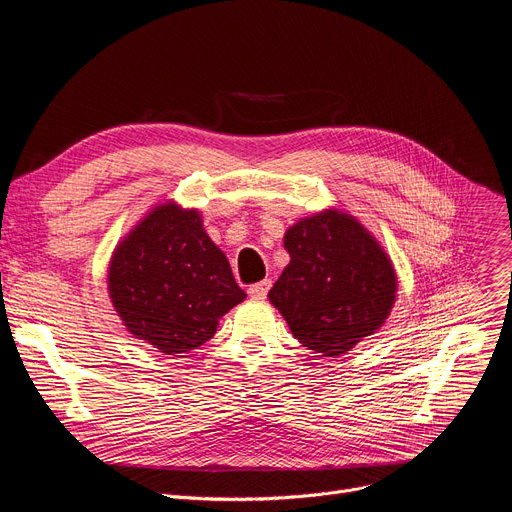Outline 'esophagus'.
Wrapping results in <instances>:
<instances>
[{
	"label": "esophagus",
	"mask_w": 512,
	"mask_h": 512,
	"mask_svg": "<svg viewBox=\"0 0 512 512\" xmlns=\"http://www.w3.org/2000/svg\"><path fill=\"white\" fill-rule=\"evenodd\" d=\"M270 288H272V280H261V282H257L249 288V294L253 299H265L267 292H270Z\"/></svg>",
	"instance_id": "34e87169"
}]
</instances>
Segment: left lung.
Masks as SVG:
<instances>
[{"instance_id":"1","label":"left lung","mask_w":512,"mask_h":512,"mask_svg":"<svg viewBox=\"0 0 512 512\" xmlns=\"http://www.w3.org/2000/svg\"><path fill=\"white\" fill-rule=\"evenodd\" d=\"M290 263L267 294L303 346L340 357L388 319L398 290L390 255L340 209L301 218L284 234Z\"/></svg>"}]
</instances>
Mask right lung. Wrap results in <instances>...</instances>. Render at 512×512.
<instances>
[{"mask_svg":"<svg viewBox=\"0 0 512 512\" xmlns=\"http://www.w3.org/2000/svg\"><path fill=\"white\" fill-rule=\"evenodd\" d=\"M107 292L126 330L166 355L205 344L247 299L197 209L155 205L116 245Z\"/></svg>","mask_w":512,"mask_h":512,"instance_id":"obj_1","label":"right lung"}]
</instances>
